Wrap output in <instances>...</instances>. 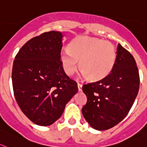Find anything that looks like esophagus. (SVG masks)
Wrapping results in <instances>:
<instances>
[{
	"mask_svg": "<svg viewBox=\"0 0 147 147\" xmlns=\"http://www.w3.org/2000/svg\"><path fill=\"white\" fill-rule=\"evenodd\" d=\"M78 91L79 92L82 91V84H78Z\"/></svg>",
	"mask_w": 147,
	"mask_h": 147,
	"instance_id": "34e87169",
	"label": "esophagus"
}]
</instances>
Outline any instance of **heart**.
<instances>
[{"label": "heart", "mask_w": 147, "mask_h": 147, "mask_svg": "<svg viewBox=\"0 0 147 147\" xmlns=\"http://www.w3.org/2000/svg\"><path fill=\"white\" fill-rule=\"evenodd\" d=\"M68 48L60 55L63 70L68 75H73L80 64L81 77L98 81L107 77L116 63L115 47L107 40L80 36L71 40Z\"/></svg>", "instance_id": "heart-1"}]
</instances>
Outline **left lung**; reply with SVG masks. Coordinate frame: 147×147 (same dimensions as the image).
Masks as SVG:
<instances>
[{
    "label": "left lung",
    "mask_w": 147,
    "mask_h": 147,
    "mask_svg": "<svg viewBox=\"0 0 147 147\" xmlns=\"http://www.w3.org/2000/svg\"><path fill=\"white\" fill-rule=\"evenodd\" d=\"M114 68L100 81L82 87L87 97L82 114L91 127L107 130L119 123L129 112L139 90V73L133 56L118 43Z\"/></svg>",
    "instance_id": "left-lung-1"
}]
</instances>
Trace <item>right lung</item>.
Wrapping results in <instances>:
<instances>
[{
	"label": "right lung",
	"instance_id": "add662e5",
	"mask_svg": "<svg viewBox=\"0 0 147 147\" xmlns=\"http://www.w3.org/2000/svg\"><path fill=\"white\" fill-rule=\"evenodd\" d=\"M63 33L51 31L32 38L15 56L12 80L15 98L24 115L39 126L61 118L78 92L77 84L65 73L60 55Z\"/></svg>",
	"mask_w": 147,
	"mask_h": 147
}]
</instances>
